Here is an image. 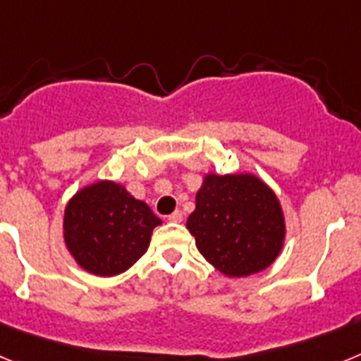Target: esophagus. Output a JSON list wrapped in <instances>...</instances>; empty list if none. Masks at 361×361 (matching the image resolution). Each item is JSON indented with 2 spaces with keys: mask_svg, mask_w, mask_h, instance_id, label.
I'll list each match as a JSON object with an SVG mask.
<instances>
[{
  "mask_svg": "<svg viewBox=\"0 0 361 361\" xmlns=\"http://www.w3.org/2000/svg\"><path fill=\"white\" fill-rule=\"evenodd\" d=\"M168 219H170L171 222H183V212H178V209H177V212L171 213V215L168 216Z\"/></svg>",
  "mask_w": 361,
  "mask_h": 361,
  "instance_id": "esophagus-1",
  "label": "esophagus"
}]
</instances>
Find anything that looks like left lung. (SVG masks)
Segmentation results:
<instances>
[{"mask_svg": "<svg viewBox=\"0 0 361 361\" xmlns=\"http://www.w3.org/2000/svg\"><path fill=\"white\" fill-rule=\"evenodd\" d=\"M186 228L197 250L222 275L267 269L282 253L286 216L279 197L255 173H206Z\"/></svg>", "mask_w": 361, "mask_h": 361, "instance_id": "obj_1", "label": "left lung"}]
</instances>
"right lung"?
Masks as SVG:
<instances>
[{"label": "right lung", "instance_id": "right-lung-1", "mask_svg": "<svg viewBox=\"0 0 361 361\" xmlns=\"http://www.w3.org/2000/svg\"><path fill=\"white\" fill-rule=\"evenodd\" d=\"M162 224L149 206L116 180L81 188L65 206L63 238L81 269L117 276L146 253L153 229Z\"/></svg>", "mask_w": 361, "mask_h": 361}]
</instances>
